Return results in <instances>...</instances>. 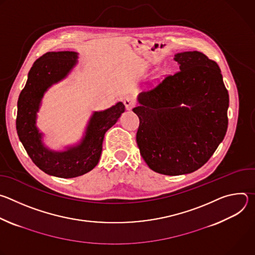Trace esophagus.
Masks as SVG:
<instances>
[{
    "instance_id": "esophagus-1",
    "label": "esophagus",
    "mask_w": 255,
    "mask_h": 255,
    "mask_svg": "<svg viewBox=\"0 0 255 255\" xmlns=\"http://www.w3.org/2000/svg\"><path fill=\"white\" fill-rule=\"evenodd\" d=\"M124 105H125L127 110H131V109H132L133 107H135L136 101H135V99L132 98V97H127V98L124 99Z\"/></svg>"
}]
</instances>
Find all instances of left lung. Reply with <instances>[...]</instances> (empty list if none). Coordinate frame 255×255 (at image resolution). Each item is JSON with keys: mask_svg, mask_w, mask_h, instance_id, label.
<instances>
[{"mask_svg": "<svg viewBox=\"0 0 255 255\" xmlns=\"http://www.w3.org/2000/svg\"><path fill=\"white\" fill-rule=\"evenodd\" d=\"M174 60L179 70L141 92L140 106L133 109L140 154L152 170L166 175L202 167L228 127L229 95L220 67L199 51L176 53Z\"/></svg>", "mask_w": 255, "mask_h": 255, "instance_id": "8db88e82", "label": "left lung"}]
</instances>
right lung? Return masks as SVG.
<instances>
[{"label": "right lung", "mask_w": 255, "mask_h": 255, "mask_svg": "<svg viewBox=\"0 0 255 255\" xmlns=\"http://www.w3.org/2000/svg\"><path fill=\"white\" fill-rule=\"evenodd\" d=\"M77 52H46L34 62L27 83L18 99L16 129L20 141L31 160L47 174L70 178L92 170L99 162L105 133L125 111L119 102L103 112H95L87 128L86 136L76 147L63 152L50 151L41 142V134L35 126L36 113L44 92L64 79L76 64Z\"/></svg>", "instance_id": "obj_1"}]
</instances>
